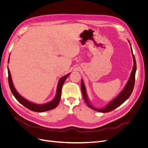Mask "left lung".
<instances>
[{"mask_svg": "<svg viewBox=\"0 0 148 148\" xmlns=\"http://www.w3.org/2000/svg\"><path fill=\"white\" fill-rule=\"evenodd\" d=\"M130 46H131V44H130ZM131 51L132 52V56L133 58L134 65H133L132 71L131 73V75H130V77L128 81L127 84L125 85V86L123 88V90L121 91V92L115 98V99H114L112 101H110L109 104L104 107V108L96 109V108H95V107H94L91 106L90 102H89V101L88 100V96L86 94V88H85L84 84L83 83V80H82L81 88H82L83 97V99H84L85 102L86 103L87 106L89 107V108H91L93 110L98 111V112H103V113L109 112H110L112 110H114L115 109L117 108V107H118L120 105H122L123 103L127 99H128V97L130 96V95L132 93V91L133 90L134 86H135V73H136V60L135 58V56H134L133 53V50H132V47H131Z\"/></svg>", "mask_w": 148, "mask_h": 148, "instance_id": "8db88e82", "label": "left lung"}]
</instances>
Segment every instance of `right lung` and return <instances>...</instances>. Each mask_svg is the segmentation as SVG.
<instances>
[{
  "instance_id": "right-lung-1",
  "label": "right lung",
  "mask_w": 148,
  "mask_h": 148,
  "mask_svg": "<svg viewBox=\"0 0 148 148\" xmlns=\"http://www.w3.org/2000/svg\"><path fill=\"white\" fill-rule=\"evenodd\" d=\"M8 60H9V59H8ZM8 84H9V86L13 95L14 96V97L16 98V99L18 101L20 104H21L25 107H26V108H28L31 110L34 111V112H46L47 110H50L55 109L56 107L58 106V104H59L60 100V97H61V92H62V86H63L65 79L67 78V77H69L70 73L65 75L64 77H62L60 79L59 83H58L57 92H56V97H54V99H53L52 101H51V102L46 103V104H34V103L31 102L22 97L20 94L16 91L14 86H13L10 72L8 68Z\"/></svg>"
}]
</instances>
